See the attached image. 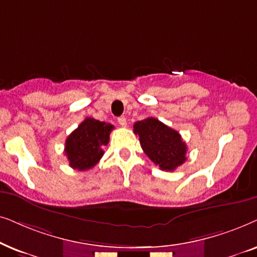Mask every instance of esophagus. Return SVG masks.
Segmentation results:
<instances>
[{
	"mask_svg": "<svg viewBox=\"0 0 257 257\" xmlns=\"http://www.w3.org/2000/svg\"><path fill=\"white\" fill-rule=\"evenodd\" d=\"M117 122H118V124L121 125V126H125L126 125V119H125L124 116H121V117H118L117 118Z\"/></svg>",
	"mask_w": 257,
	"mask_h": 257,
	"instance_id": "1",
	"label": "esophagus"
}]
</instances>
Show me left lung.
<instances>
[{"instance_id":"obj_1","label":"left lung","mask_w":257,"mask_h":257,"mask_svg":"<svg viewBox=\"0 0 257 257\" xmlns=\"http://www.w3.org/2000/svg\"><path fill=\"white\" fill-rule=\"evenodd\" d=\"M134 133L139 135L143 152L160 169L172 172L186 162L187 146L181 135L157 118L138 121Z\"/></svg>"}]
</instances>
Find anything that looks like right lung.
<instances>
[{
	"label": "right lung",
	"instance_id": "obj_1",
	"mask_svg": "<svg viewBox=\"0 0 257 257\" xmlns=\"http://www.w3.org/2000/svg\"><path fill=\"white\" fill-rule=\"evenodd\" d=\"M114 125L87 117L66 140L64 154L73 169L83 170L95 167L103 156Z\"/></svg>",
	"mask_w": 257,
	"mask_h": 257
}]
</instances>
